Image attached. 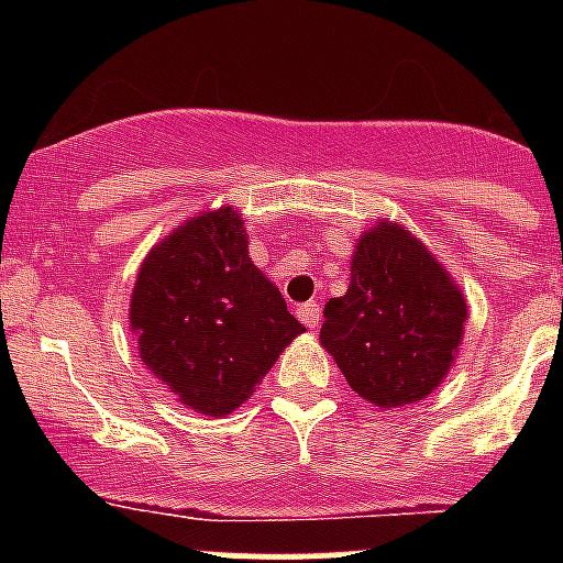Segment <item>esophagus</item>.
<instances>
[{"instance_id": "obj_1", "label": "esophagus", "mask_w": 563, "mask_h": 563, "mask_svg": "<svg viewBox=\"0 0 563 563\" xmlns=\"http://www.w3.org/2000/svg\"><path fill=\"white\" fill-rule=\"evenodd\" d=\"M297 318H299V321H302L308 329H316L318 321H321V308H318L316 302L299 305V308H297Z\"/></svg>"}]
</instances>
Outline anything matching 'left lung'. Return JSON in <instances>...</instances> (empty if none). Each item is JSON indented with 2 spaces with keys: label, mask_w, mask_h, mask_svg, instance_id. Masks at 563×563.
<instances>
[{
  "label": "left lung",
  "mask_w": 563,
  "mask_h": 563,
  "mask_svg": "<svg viewBox=\"0 0 563 563\" xmlns=\"http://www.w3.org/2000/svg\"><path fill=\"white\" fill-rule=\"evenodd\" d=\"M465 316L444 266L384 220L356 242L349 291L323 308L321 345L356 395L382 408L408 406L446 376Z\"/></svg>",
  "instance_id": "1"
}]
</instances>
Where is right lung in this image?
<instances>
[{
    "label": "right lung",
    "instance_id": "add662e5",
    "mask_svg": "<svg viewBox=\"0 0 563 563\" xmlns=\"http://www.w3.org/2000/svg\"><path fill=\"white\" fill-rule=\"evenodd\" d=\"M130 323L144 365L185 406L223 417L305 332L247 255L231 207L198 214L146 255Z\"/></svg>",
    "mask_w": 563,
    "mask_h": 563
}]
</instances>
